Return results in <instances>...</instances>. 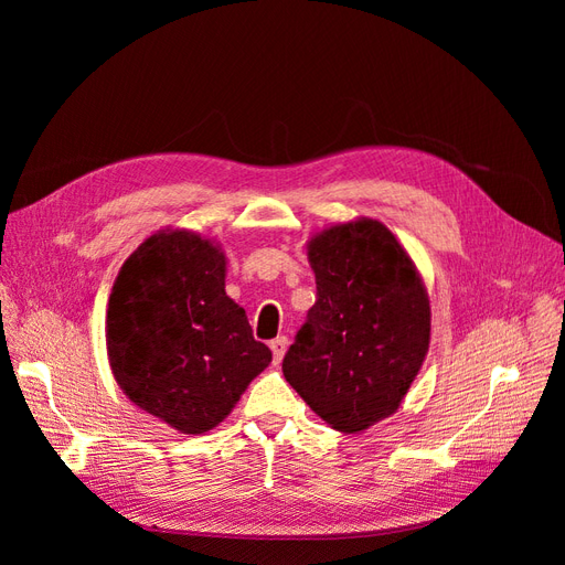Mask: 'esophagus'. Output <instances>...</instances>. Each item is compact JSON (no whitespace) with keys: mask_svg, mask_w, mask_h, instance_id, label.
Here are the masks:
<instances>
[{"mask_svg":"<svg viewBox=\"0 0 565 565\" xmlns=\"http://www.w3.org/2000/svg\"><path fill=\"white\" fill-rule=\"evenodd\" d=\"M287 347H289V341H287V337H276L270 341V351H273V361L276 363H280L282 361V355H285V351H287Z\"/></svg>","mask_w":565,"mask_h":565,"instance_id":"esophagus-1","label":"esophagus"}]
</instances>
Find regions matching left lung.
Segmentation results:
<instances>
[{"label":"left lung","mask_w":565,"mask_h":565,"mask_svg":"<svg viewBox=\"0 0 565 565\" xmlns=\"http://www.w3.org/2000/svg\"><path fill=\"white\" fill-rule=\"evenodd\" d=\"M318 297L282 374L332 429L396 413L429 351L431 306L415 262L382 221L353 218L309 245Z\"/></svg>","instance_id":"left-lung-1"}]
</instances>
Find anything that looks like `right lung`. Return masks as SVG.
I'll use <instances>...</instances> for the list:
<instances>
[{
  "label": "right lung",
  "mask_w": 565,
  "mask_h": 565,
  "mask_svg": "<svg viewBox=\"0 0 565 565\" xmlns=\"http://www.w3.org/2000/svg\"><path fill=\"white\" fill-rule=\"evenodd\" d=\"M106 347L125 396L193 436L224 422L273 358L226 295L224 249L185 228L152 233L119 268Z\"/></svg>",
  "instance_id": "add662e5"
}]
</instances>
